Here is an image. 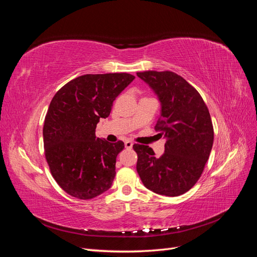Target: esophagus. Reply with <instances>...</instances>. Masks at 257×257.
<instances>
[{
    "mask_svg": "<svg viewBox=\"0 0 257 257\" xmlns=\"http://www.w3.org/2000/svg\"><path fill=\"white\" fill-rule=\"evenodd\" d=\"M124 146H125L126 149H131V148L133 147V143L130 142V141H126L125 143H124Z\"/></svg>",
    "mask_w": 257,
    "mask_h": 257,
    "instance_id": "34e87169",
    "label": "esophagus"
}]
</instances>
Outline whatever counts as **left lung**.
I'll return each mask as SVG.
<instances>
[{
  "label": "left lung",
  "mask_w": 257,
  "mask_h": 257,
  "mask_svg": "<svg viewBox=\"0 0 257 257\" xmlns=\"http://www.w3.org/2000/svg\"><path fill=\"white\" fill-rule=\"evenodd\" d=\"M137 76L160 99L162 111L154 128L167 139L160 158L149 146H133L137 173L150 191L182 195L198 181L212 149L214 133L208 107L198 91L174 72L147 71Z\"/></svg>",
  "instance_id": "left-lung-1"
}]
</instances>
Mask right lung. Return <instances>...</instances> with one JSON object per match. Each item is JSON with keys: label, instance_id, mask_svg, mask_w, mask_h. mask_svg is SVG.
Here are the masks:
<instances>
[{"label": "right lung", "instance_id": "right-lung-1", "mask_svg": "<svg viewBox=\"0 0 257 257\" xmlns=\"http://www.w3.org/2000/svg\"><path fill=\"white\" fill-rule=\"evenodd\" d=\"M134 79L127 73L83 75L51 99L43 128L45 157L54 180L68 195L88 200L110 189L124 143L96 138L95 128Z\"/></svg>", "mask_w": 257, "mask_h": 257}]
</instances>
